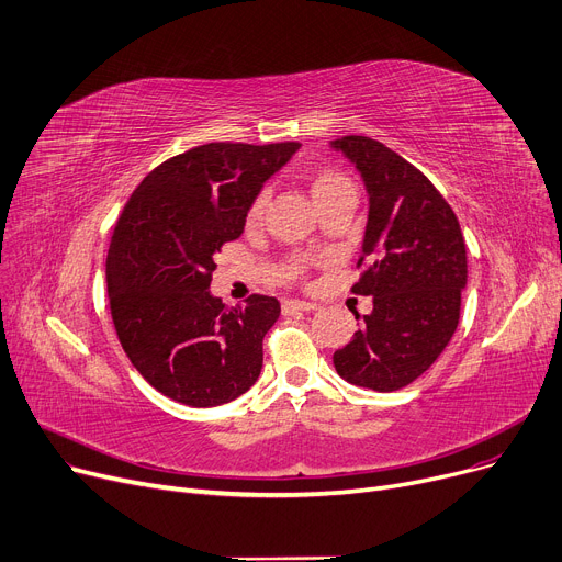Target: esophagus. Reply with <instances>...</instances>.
I'll use <instances>...</instances> for the list:
<instances>
[{
    "instance_id": "34e87169",
    "label": "esophagus",
    "mask_w": 562,
    "mask_h": 562,
    "mask_svg": "<svg viewBox=\"0 0 562 562\" xmlns=\"http://www.w3.org/2000/svg\"><path fill=\"white\" fill-rule=\"evenodd\" d=\"M310 310H316V305L307 301H282V314H296V312H310Z\"/></svg>"
}]
</instances>
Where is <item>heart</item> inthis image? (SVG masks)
<instances>
[{
	"label": "heart",
	"instance_id": "heart-1",
	"mask_svg": "<svg viewBox=\"0 0 562 562\" xmlns=\"http://www.w3.org/2000/svg\"><path fill=\"white\" fill-rule=\"evenodd\" d=\"M346 187H350L348 177H346L344 172H339V170H333V168H318V170H314L312 177H310V189H312V195H314V200H316L318 204H321L323 200H328L333 193L346 189ZM266 204H269V191L261 189V191L252 198V202H250V206H248V214H246L248 225H257V223L263 218Z\"/></svg>",
	"mask_w": 562,
	"mask_h": 562
}]
</instances>
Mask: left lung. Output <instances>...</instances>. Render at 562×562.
Here are the masks:
<instances>
[{"label": "left lung", "mask_w": 562, "mask_h": 562, "mask_svg": "<svg viewBox=\"0 0 562 562\" xmlns=\"http://www.w3.org/2000/svg\"><path fill=\"white\" fill-rule=\"evenodd\" d=\"M335 147L356 161L369 191L362 273L350 291L371 296L373 312L333 362L350 385L396 392L430 369L458 328L464 236L445 195L387 145L344 136Z\"/></svg>", "instance_id": "obj_1"}]
</instances>
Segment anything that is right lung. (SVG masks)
Segmentation results:
<instances>
[{
	"mask_svg": "<svg viewBox=\"0 0 562 562\" xmlns=\"http://www.w3.org/2000/svg\"><path fill=\"white\" fill-rule=\"evenodd\" d=\"M301 143H206L143 177L117 216L106 255L113 328L134 369L164 396L216 407L261 371L273 296L227 307L210 293L214 255L241 236L261 184Z\"/></svg>",
	"mask_w": 562,
	"mask_h": 562,
	"instance_id": "add662e5",
	"label": "right lung"
}]
</instances>
